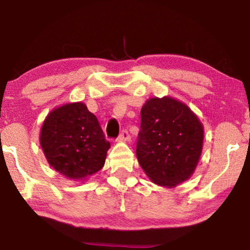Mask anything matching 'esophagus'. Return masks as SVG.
Listing matches in <instances>:
<instances>
[{
	"label": "esophagus",
	"instance_id": "1",
	"mask_svg": "<svg viewBox=\"0 0 250 250\" xmlns=\"http://www.w3.org/2000/svg\"><path fill=\"white\" fill-rule=\"evenodd\" d=\"M119 142H130V135L128 134L127 130H122L121 135L118 138Z\"/></svg>",
	"mask_w": 250,
	"mask_h": 250
}]
</instances>
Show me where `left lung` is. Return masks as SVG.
I'll list each match as a JSON object with an SVG mask.
<instances>
[{"instance_id":"8db88e82","label":"left lung","mask_w":250,"mask_h":250,"mask_svg":"<svg viewBox=\"0 0 250 250\" xmlns=\"http://www.w3.org/2000/svg\"><path fill=\"white\" fill-rule=\"evenodd\" d=\"M141 118L136 155L149 181L172 188L189 179L204 146L198 115L185 103L165 96L147 99Z\"/></svg>"}]
</instances>
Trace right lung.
Masks as SVG:
<instances>
[{"label": "right lung", "instance_id": "1", "mask_svg": "<svg viewBox=\"0 0 250 250\" xmlns=\"http://www.w3.org/2000/svg\"><path fill=\"white\" fill-rule=\"evenodd\" d=\"M48 164L71 181L83 182L104 167L111 144L84 103H66L50 111L40 131Z\"/></svg>", "mask_w": 250, "mask_h": 250}]
</instances>
